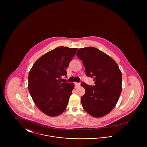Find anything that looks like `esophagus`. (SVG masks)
<instances>
[{
  "label": "esophagus",
  "mask_w": 147,
  "mask_h": 147,
  "mask_svg": "<svg viewBox=\"0 0 147 147\" xmlns=\"http://www.w3.org/2000/svg\"><path fill=\"white\" fill-rule=\"evenodd\" d=\"M74 85H75V88H76L78 86H79L80 84L79 83H76H76H74Z\"/></svg>",
  "instance_id": "34e87169"
}]
</instances>
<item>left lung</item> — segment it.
Returning a JSON list of instances; mask_svg holds the SVG:
<instances>
[{"mask_svg":"<svg viewBox=\"0 0 147 147\" xmlns=\"http://www.w3.org/2000/svg\"><path fill=\"white\" fill-rule=\"evenodd\" d=\"M88 77L94 78L95 85L82 83L85 93L81 98L85 111L94 117L104 116L115 107L122 91V77L116 62L109 56L92 47L78 49Z\"/></svg>","mask_w":147,"mask_h":147,"instance_id":"left-lung-1","label":"left lung"}]
</instances>
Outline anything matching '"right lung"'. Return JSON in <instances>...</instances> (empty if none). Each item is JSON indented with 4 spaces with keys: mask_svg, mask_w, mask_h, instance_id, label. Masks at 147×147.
Masks as SVG:
<instances>
[{
    "mask_svg": "<svg viewBox=\"0 0 147 147\" xmlns=\"http://www.w3.org/2000/svg\"><path fill=\"white\" fill-rule=\"evenodd\" d=\"M77 48L58 47L37 59L28 74V89L35 105L47 115L55 117L65 110L73 83H61Z\"/></svg>",
    "mask_w": 147,
    "mask_h": 147,
    "instance_id": "obj_1",
    "label": "right lung"
}]
</instances>
